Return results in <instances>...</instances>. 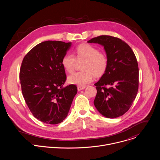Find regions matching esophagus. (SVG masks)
Wrapping results in <instances>:
<instances>
[{
  "instance_id": "obj_1",
  "label": "esophagus",
  "mask_w": 160,
  "mask_h": 160,
  "mask_svg": "<svg viewBox=\"0 0 160 160\" xmlns=\"http://www.w3.org/2000/svg\"><path fill=\"white\" fill-rule=\"evenodd\" d=\"M85 88V86H78L77 89H78V91H80V90H82L84 89Z\"/></svg>"
}]
</instances>
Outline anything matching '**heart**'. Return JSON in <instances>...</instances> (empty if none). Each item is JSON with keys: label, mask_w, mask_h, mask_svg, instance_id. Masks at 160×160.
Listing matches in <instances>:
<instances>
[{"label": "heart", "mask_w": 160, "mask_h": 160, "mask_svg": "<svg viewBox=\"0 0 160 160\" xmlns=\"http://www.w3.org/2000/svg\"><path fill=\"white\" fill-rule=\"evenodd\" d=\"M75 57L71 54H66L61 59V65L67 73L73 72L77 62H82V71L74 73L67 78L70 84L85 86L92 81L94 76H102L108 66V59L106 56L93 45L83 43L79 45L75 51Z\"/></svg>", "instance_id": "heart-1"}]
</instances>
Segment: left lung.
<instances>
[{"instance_id":"obj_1","label":"left lung","mask_w":160,"mask_h":160,"mask_svg":"<svg viewBox=\"0 0 160 160\" xmlns=\"http://www.w3.org/2000/svg\"><path fill=\"white\" fill-rule=\"evenodd\" d=\"M87 42L101 45L108 59L105 73L94 84V106L106 118L119 117L129 109L138 94L139 68L135 56L127 43L117 37L101 35Z\"/></svg>"}]
</instances>
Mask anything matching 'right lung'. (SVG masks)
<instances>
[{"instance_id": "add662e5", "label": "right lung", "mask_w": 160, "mask_h": 160, "mask_svg": "<svg viewBox=\"0 0 160 160\" xmlns=\"http://www.w3.org/2000/svg\"><path fill=\"white\" fill-rule=\"evenodd\" d=\"M72 42L45 41L31 49L22 60L19 80L25 102L32 115L43 123L55 125L68 116L77 93L75 85H63L61 59Z\"/></svg>"}]
</instances>
